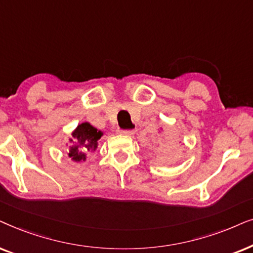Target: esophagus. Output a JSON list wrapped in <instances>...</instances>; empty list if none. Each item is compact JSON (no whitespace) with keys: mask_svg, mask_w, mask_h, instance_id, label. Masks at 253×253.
Segmentation results:
<instances>
[{"mask_svg":"<svg viewBox=\"0 0 253 253\" xmlns=\"http://www.w3.org/2000/svg\"><path fill=\"white\" fill-rule=\"evenodd\" d=\"M117 132L121 134V135H133V134H134L133 130H130V129H120L119 128L117 130Z\"/></svg>","mask_w":253,"mask_h":253,"instance_id":"obj_1","label":"esophagus"}]
</instances>
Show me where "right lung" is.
I'll return each instance as SVG.
<instances>
[{"label":"right lung","instance_id":"1","mask_svg":"<svg viewBox=\"0 0 253 253\" xmlns=\"http://www.w3.org/2000/svg\"><path fill=\"white\" fill-rule=\"evenodd\" d=\"M102 136V132L87 123L81 124L77 128L74 130L73 139H70L69 157L74 161L80 162L85 160V154L84 151H91L97 148V141Z\"/></svg>","mask_w":253,"mask_h":253}]
</instances>
